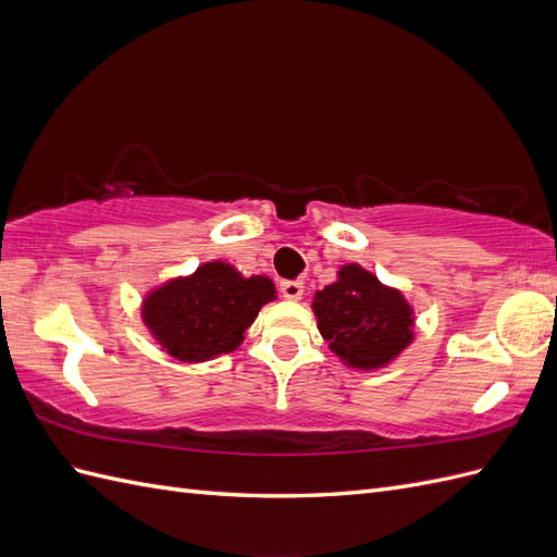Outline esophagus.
<instances>
[{
  "instance_id": "34e87169",
  "label": "esophagus",
  "mask_w": 557,
  "mask_h": 557,
  "mask_svg": "<svg viewBox=\"0 0 557 557\" xmlns=\"http://www.w3.org/2000/svg\"><path fill=\"white\" fill-rule=\"evenodd\" d=\"M281 295L285 299L297 301V299H301V295H305V283H301V281H283L281 283Z\"/></svg>"
}]
</instances>
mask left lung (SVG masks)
<instances>
[{"mask_svg":"<svg viewBox=\"0 0 557 557\" xmlns=\"http://www.w3.org/2000/svg\"><path fill=\"white\" fill-rule=\"evenodd\" d=\"M311 309L330 350L358 372L391 364L413 342V307L356 262L313 295Z\"/></svg>","mask_w":557,"mask_h":557,"instance_id":"8db88e82","label":"left lung"}]
</instances>
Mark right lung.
<instances>
[{
    "mask_svg": "<svg viewBox=\"0 0 557 557\" xmlns=\"http://www.w3.org/2000/svg\"><path fill=\"white\" fill-rule=\"evenodd\" d=\"M276 299L274 281L242 276L223 260L199 264L141 301V320L153 339L181 362H207L232 352L267 301Z\"/></svg>",
    "mask_w": 557,
    "mask_h": 557,
    "instance_id": "add662e5",
    "label": "right lung"
}]
</instances>
